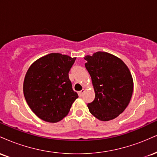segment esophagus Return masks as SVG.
<instances>
[{
    "label": "esophagus",
    "mask_w": 157,
    "mask_h": 157,
    "mask_svg": "<svg viewBox=\"0 0 157 157\" xmlns=\"http://www.w3.org/2000/svg\"><path fill=\"white\" fill-rule=\"evenodd\" d=\"M84 92H85V89H82V90H81L80 91H79V95H80V97H82V95H83Z\"/></svg>",
    "instance_id": "obj_1"
}]
</instances>
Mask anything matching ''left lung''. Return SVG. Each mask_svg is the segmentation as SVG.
Wrapping results in <instances>:
<instances>
[{"label": "left lung", "instance_id": "1", "mask_svg": "<svg viewBox=\"0 0 157 157\" xmlns=\"http://www.w3.org/2000/svg\"><path fill=\"white\" fill-rule=\"evenodd\" d=\"M92 81L95 98L88 104L93 116L109 121L117 117L130 102L134 82L128 66L121 59L104 52L84 57Z\"/></svg>", "mask_w": 157, "mask_h": 157}]
</instances>
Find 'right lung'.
Wrapping results in <instances>:
<instances>
[{"label": "right lung", "mask_w": 157, "mask_h": 157, "mask_svg": "<svg viewBox=\"0 0 157 157\" xmlns=\"http://www.w3.org/2000/svg\"><path fill=\"white\" fill-rule=\"evenodd\" d=\"M75 60L76 57L51 53L29 68L23 82V94L30 109L41 120L60 121L78 97L68 77Z\"/></svg>", "instance_id": "right-lung-1"}]
</instances>
